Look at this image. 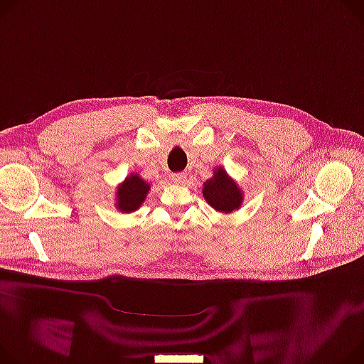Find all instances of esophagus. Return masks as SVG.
Segmentation results:
<instances>
[{"mask_svg":"<svg viewBox=\"0 0 364 364\" xmlns=\"http://www.w3.org/2000/svg\"><path fill=\"white\" fill-rule=\"evenodd\" d=\"M184 178H186V176H184L183 173H177V174H173V181H174V183H177V184L183 183V181H184Z\"/></svg>","mask_w":364,"mask_h":364,"instance_id":"34e87169","label":"esophagus"}]
</instances>
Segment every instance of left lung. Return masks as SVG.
I'll use <instances>...</instances> for the list:
<instances>
[{
  "label": "left lung",
  "mask_w": 364,
  "mask_h": 364,
  "mask_svg": "<svg viewBox=\"0 0 364 364\" xmlns=\"http://www.w3.org/2000/svg\"><path fill=\"white\" fill-rule=\"evenodd\" d=\"M203 196L215 210L222 213L238 210L244 202L242 190L222 167H218L213 171V177L205 183Z\"/></svg>",
  "instance_id": "8db88e82"
}]
</instances>
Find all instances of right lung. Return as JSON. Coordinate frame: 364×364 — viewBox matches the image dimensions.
<instances>
[{"mask_svg":"<svg viewBox=\"0 0 364 364\" xmlns=\"http://www.w3.org/2000/svg\"><path fill=\"white\" fill-rule=\"evenodd\" d=\"M151 184L142 180L138 174H130L117 187L116 193V208L123 213L135 212L144 203Z\"/></svg>","mask_w":364,"mask_h":364,"instance_id":"obj_1","label":"right lung"}]
</instances>
